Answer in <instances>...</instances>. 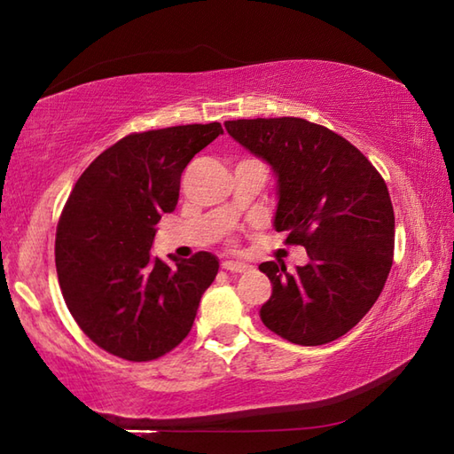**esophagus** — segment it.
Returning <instances> with one entry per match:
<instances>
[{
    "instance_id": "1",
    "label": "esophagus",
    "mask_w": 454,
    "mask_h": 454,
    "mask_svg": "<svg viewBox=\"0 0 454 454\" xmlns=\"http://www.w3.org/2000/svg\"><path fill=\"white\" fill-rule=\"evenodd\" d=\"M222 268H224V270H228V272H232V274H242V272H246V270H250L248 264H244V262H232V260H226V262L222 264Z\"/></svg>"
}]
</instances>
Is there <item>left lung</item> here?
<instances>
[{"label": "left lung", "mask_w": 454, "mask_h": 454, "mask_svg": "<svg viewBox=\"0 0 454 454\" xmlns=\"http://www.w3.org/2000/svg\"><path fill=\"white\" fill-rule=\"evenodd\" d=\"M228 134L270 164L276 176V232L301 244L309 264L258 268L272 282L260 309L286 340L318 347L347 334L380 296L393 266L395 210L366 156L342 136L302 118L226 121Z\"/></svg>", "instance_id": "8db88e82"}]
</instances>
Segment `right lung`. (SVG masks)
I'll list each match as a JSON object with an SVG mask.
<instances>
[{"instance_id": "right-lung-1", "label": "right lung", "mask_w": 454, "mask_h": 454, "mask_svg": "<svg viewBox=\"0 0 454 454\" xmlns=\"http://www.w3.org/2000/svg\"><path fill=\"white\" fill-rule=\"evenodd\" d=\"M222 132L218 121L121 137L75 182L56 232L64 301L90 340L145 363L178 347L194 325L218 258L150 254L156 224L174 212L184 168Z\"/></svg>"}]
</instances>
